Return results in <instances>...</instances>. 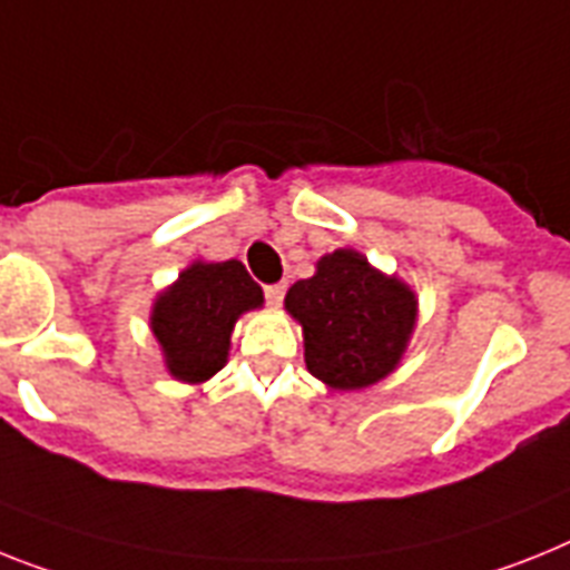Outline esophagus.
<instances>
[{"mask_svg":"<svg viewBox=\"0 0 570 570\" xmlns=\"http://www.w3.org/2000/svg\"><path fill=\"white\" fill-rule=\"evenodd\" d=\"M284 293H286V284H272L263 289V295H266V304H272V307H277V304L284 301Z\"/></svg>","mask_w":570,"mask_h":570,"instance_id":"esophagus-1","label":"esophagus"}]
</instances>
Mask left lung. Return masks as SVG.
Wrapping results in <instances>:
<instances>
[{"instance_id": "left-lung-1", "label": "left lung", "mask_w": 570, "mask_h": 570, "mask_svg": "<svg viewBox=\"0 0 570 570\" xmlns=\"http://www.w3.org/2000/svg\"><path fill=\"white\" fill-rule=\"evenodd\" d=\"M284 307L304 330L307 371L336 391L385 380L417 324L411 286L382 275L353 248L324 255L313 277L289 286Z\"/></svg>"}]
</instances>
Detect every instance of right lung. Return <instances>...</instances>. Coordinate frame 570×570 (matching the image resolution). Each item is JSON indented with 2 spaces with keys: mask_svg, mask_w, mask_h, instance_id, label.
<instances>
[{
  "mask_svg": "<svg viewBox=\"0 0 570 570\" xmlns=\"http://www.w3.org/2000/svg\"><path fill=\"white\" fill-rule=\"evenodd\" d=\"M263 304V289L240 261H194L159 293L150 330L165 367L179 382H205L226 365L232 330L243 313Z\"/></svg>",
  "mask_w": 570,
  "mask_h": 570,
  "instance_id": "obj_1",
  "label": "right lung"
}]
</instances>
